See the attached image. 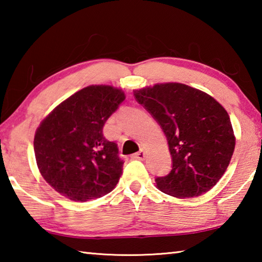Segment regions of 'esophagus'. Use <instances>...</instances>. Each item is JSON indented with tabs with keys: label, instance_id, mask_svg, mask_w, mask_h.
I'll use <instances>...</instances> for the list:
<instances>
[{
	"label": "esophagus",
	"instance_id": "34e87169",
	"mask_svg": "<svg viewBox=\"0 0 262 262\" xmlns=\"http://www.w3.org/2000/svg\"><path fill=\"white\" fill-rule=\"evenodd\" d=\"M145 156H147V154H145L144 149H141L139 152H136L135 155H133V158H135V159H140V161H143V159L145 158Z\"/></svg>",
	"mask_w": 262,
	"mask_h": 262
}]
</instances>
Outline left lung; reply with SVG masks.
Segmentation results:
<instances>
[{"instance_id":"8db88e82","label":"left lung","mask_w":262,"mask_h":262,"mask_svg":"<svg viewBox=\"0 0 262 262\" xmlns=\"http://www.w3.org/2000/svg\"><path fill=\"white\" fill-rule=\"evenodd\" d=\"M135 99L165 134L172 170L155 179L176 198L207 193L227 171L236 145L229 114L206 92L183 83H158L134 90Z\"/></svg>"}]
</instances>
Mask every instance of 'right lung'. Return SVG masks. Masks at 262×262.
Segmentation results:
<instances>
[{"instance_id": "obj_1", "label": "right lung", "mask_w": 262, "mask_h": 262, "mask_svg": "<svg viewBox=\"0 0 262 262\" xmlns=\"http://www.w3.org/2000/svg\"><path fill=\"white\" fill-rule=\"evenodd\" d=\"M126 96L112 85H89L40 122L33 147L39 171L57 193L85 202L110 193L122 174L118 145L103 127Z\"/></svg>"}]
</instances>
